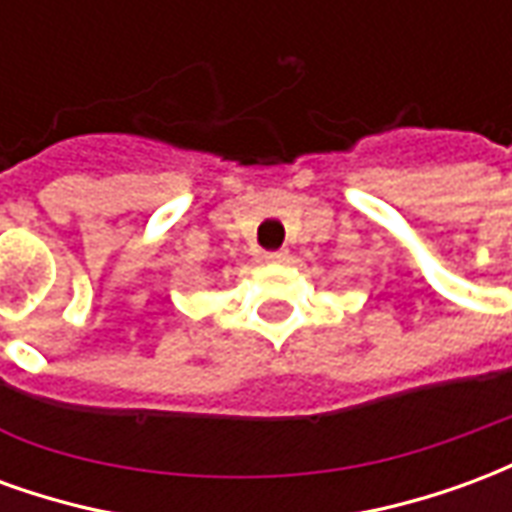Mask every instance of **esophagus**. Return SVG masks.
I'll return each mask as SVG.
<instances>
[{
	"instance_id": "1",
	"label": "esophagus",
	"mask_w": 512,
	"mask_h": 512,
	"mask_svg": "<svg viewBox=\"0 0 512 512\" xmlns=\"http://www.w3.org/2000/svg\"><path fill=\"white\" fill-rule=\"evenodd\" d=\"M263 260H266V263H282V260H288V249H274V252H263Z\"/></svg>"
}]
</instances>
